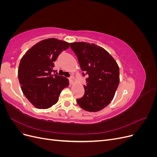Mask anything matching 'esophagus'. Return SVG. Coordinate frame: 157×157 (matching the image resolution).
I'll return each mask as SVG.
<instances>
[{
  "mask_svg": "<svg viewBox=\"0 0 157 157\" xmlns=\"http://www.w3.org/2000/svg\"><path fill=\"white\" fill-rule=\"evenodd\" d=\"M73 78V76H71L70 77H69V83H70V84H73V83H74Z\"/></svg>",
  "mask_w": 157,
  "mask_h": 157,
  "instance_id": "obj_1",
  "label": "esophagus"
}]
</instances>
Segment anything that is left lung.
<instances>
[{"mask_svg":"<svg viewBox=\"0 0 157 157\" xmlns=\"http://www.w3.org/2000/svg\"><path fill=\"white\" fill-rule=\"evenodd\" d=\"M71 48L77 56L82 75L86 76L84 96L77 99L84 110L96 112L113 99L120 81L116 61L101 47L88 42H73Z\"/></svg>","mask_w":157,"mask_h":157,"instance_id":"8db88e82","label":"left lung"}]
</instances>
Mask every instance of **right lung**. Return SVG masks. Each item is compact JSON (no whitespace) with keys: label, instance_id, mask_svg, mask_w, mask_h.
I'll use <instances>...</instances> for the list:
<instances>
[{"label":"right lung","instance_id":"1","mask_svg":"<svg viewBox=\"0 0 157 157\" xmlns=\"http://www.w3.org/2000/svg\"><path fill=\"white\" fill-rule=\"evenodd\" d=\"M69 43L57 39L41 40L33 46L21 58L18 78L22 92L33 105L48 109L58 101L62 90L69 86L68 79L52 75L54 61Z\"/></svg>","mask_w":157,"mask_h":157}]
</instances>
